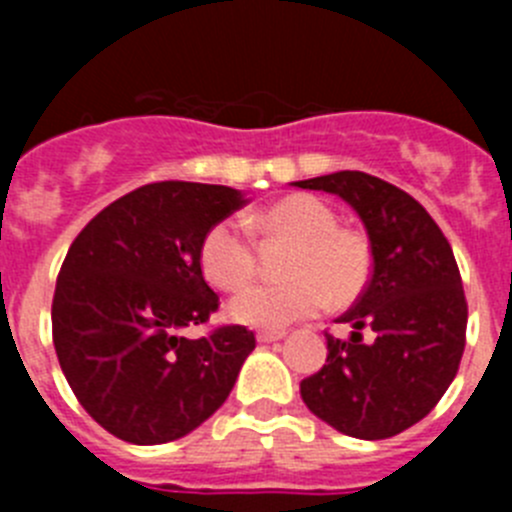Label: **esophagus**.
Here are the masks:
<instances>
[{"mask_svg":"<svg viewBox=\"0 0 512 512\" xmlns=\"http://www.w3.org/2000/svg\"><path fill=\"white\" fill-rule=\"evenodd\" d=\"M284 338V330H261L256 341L259 343H274V341H282Z\"/></svg>","mask_w":512,"mask_h":512,"instance_id":"1","label":"esophagus"}]
</instances>
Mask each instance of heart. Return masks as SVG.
Segmentation results:
<instances>
[{"mask_svg":"<svg viewBox=\"0 0 512 512\" xmlns=\"http://www.w3.org/2000/svg\"><path fill=\"white\" fill-rule=\"evenodd\" d=\"M266 235L297 241L287 264L289 282L253 284L230 300L228 315L251 328H284L318 315L325 305L359 300L372 279V246L356 230L338 228V215L312 194H289L248 217ZM200 264L220 289H238L256 274V251L246 225L217 220L202 238Z\"/></svg>","mask_w":512,"mask_h":512,"instance_id":"b5f03b06","label":"heart"}]
</instances>
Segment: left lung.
<instances>
[{
    "label": "left lung",
    "instance_id": "left-lung-1",
    "mask_svg": "<svg viewBox=\"0 0 512 512\" xmlns=\"http://www.w3.org/2000/svg\"><path fill=\"white\" fill-rule=\"evenodd\" d=\"M295 187L338 194L372 243V279L338 318L351 336H325L328 359L302 379V400L346 436H397L436 408L459 372L467 300L454 251L418 200L377 176L336 171Z\"/></svg>",
    "mask_w": 512,
    "mask_h": 512
}]
</instances>
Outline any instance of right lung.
<instances>
[{
	"label": "right lung",
	"instance_id": "right-lung-1",
	"mask_svg": "<svg viewBox=\"0 0 512 512\" xmlns=\"http://www.w3.org/2000/svg\"><path fill=\"white\" fill-rule=\"evenodd\" d=\"M246 205L238 189L156 182L125 194L76 235L53 295V346L76 400L104 431L138 446L176 441L233 390L256 338L223 325L202 277L207 230Z\"/></svg>",
	"mask_w": 512,
	"mask_h": 512
}]
</instances>
